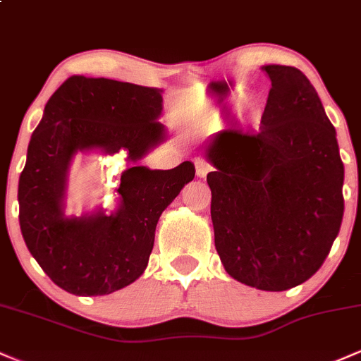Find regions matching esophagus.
Returning <instances> with one entry per match:
<instances>
[{"label": "esophagus", "mask_w": 361, "mask_h": 361, "mask_svg": "<svg viewBox=\"0 0 361 361\" xmlns=\"http://www.w3.org/2000/svg\"><path fill=\"white\" fill-rule=\"evenodd\" d=\"M195 164H197V176L198 178H205L207 175H209L210 164H207L204 159H198Z\"/></svg>", "instance_id": "esophagus-1"}]
</instances>
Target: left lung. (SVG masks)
I'll use <instances>...</instances> for the list:
<instances>
[{
  "label": "left lung",
  "instance_id": "obj_1",
  "mask_svg": "<svg viewBox=\"0 0 361 361\" xmlns=\"http://www.w3.org/2000/svg\"><path fill=\"white\" fill-rule=\"evenodd\" d=\"M271 81L256 134L217 132L205 156L215 250L233 279L281 292L329 255L345 212V166L316 88L292 66H263Z\"/></svg>",
  "mask_w": 361,
  "mask_h": 361
}]
</instances>
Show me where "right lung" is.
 <instances>
[{
	"mask_svg": "<svg viewBox=\"0 0 361 361\" xmlns=\"http://www.w3.org/2000/svg\"><path fill=\"white\" fill-rule=\"evenodd\" d=\"M161 90L106 78H68L49 98L32 134L18 181L20 229L28 251L57 287L74 295H109L142 275L161 214L195 166L149 169L137 163L166 139L157 122ZM123 150L119 209L81 218L63 214L67 171L76 152Z\"/></svg>",
	"mask_w": 361,
	"mask_h": 361,
	"instance_id": "1",
	"label": "right lung"
}]
</instances>
